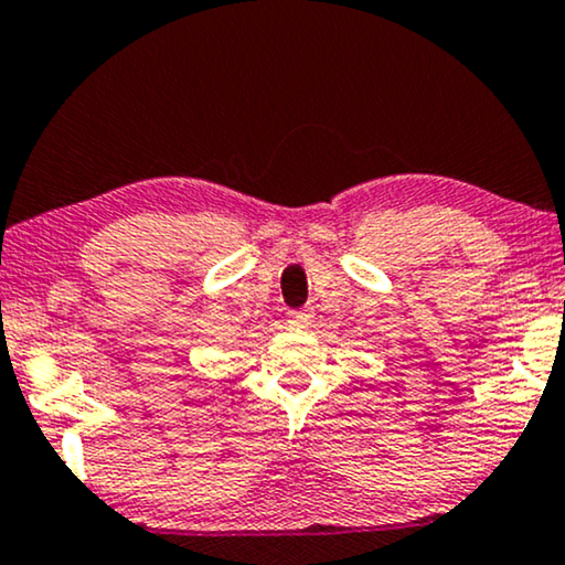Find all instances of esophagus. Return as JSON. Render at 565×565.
I'll use <instances>...</instances> for the list:
<instances>
[{"instance_id": "1", "label": "esophagus", "mask_w": 565, "mask_h": 565, "mask_svg": "<svg viewBox=\"0 0 565 565\" xmlns=\"http://www.w3.org/2000/svg\"><path fill=\"white\" fill-rule=\"evenodd\" d=\"M288 321L292 327H309L313 321V311L300 309V311H288Z\"/></svg>"}]
</instances>
